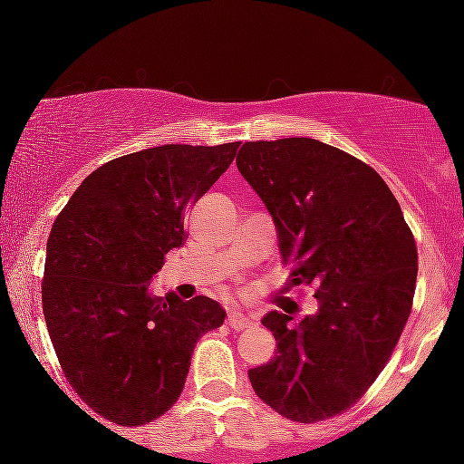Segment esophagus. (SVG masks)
Masks as SVG:
<instances>
[{"mask_svg": "<svg viewBox=\"0 0 464 464\" xmlns=\"http://www.w3.org/2000/svg\"><path fill=\"white\" fill-rule=\"evenodd\" d=\"M227 324L231 329H236V332H242V329H246V327H250V324H253V318H250L248 314L233 310V312H228Z\"/></svg>", "mask_w": 464, "mask_h": 464, "instance_id": "1", "label": "esophagus"}]
</instances>
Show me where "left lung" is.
Segmentation results:
<instances>
[{"label":"left lung","mask_w":464,"mask_h":464,"mask_svg":"<svg viewBox=\"0 0 464 464\" xmlns=\"http://www.w3.org/2000/svg\"><path fill=\"white\" fill-rule=\"evenodd\" d=\"M237 169L273 216L292 284L316 285L318 310L292 324L268 312L276 353L248 371L259 399L316 423L364 395L412 307L417 244L384 179L360 159L310 140L246 141Z\"/></svg>","instance_id":"8db88e82"}]
</instances>
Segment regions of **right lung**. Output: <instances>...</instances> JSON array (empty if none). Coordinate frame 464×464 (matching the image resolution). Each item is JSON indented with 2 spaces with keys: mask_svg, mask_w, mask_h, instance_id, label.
Wrapping results in <instances>:
<instances>
[{
  "mask_svg": "<svg viewBox=\"0 0 464 464\" xmlns=\"http://www.w3.org/2000/svg\"><path fill=\"white\" fill-rule=\"evenodd\" d=\"M237 148L168 143L113 159L80 183L52 227L41 285L47 332L69 384L111 423L168 412L196 340L225 323L218 301L152 296L150 281Z\"/></svg>",
  "mask_w": 464,
  "mask_h": 464,
  "instance_id": "add662e5",
  "label": "right lung"
}]
</instances>
